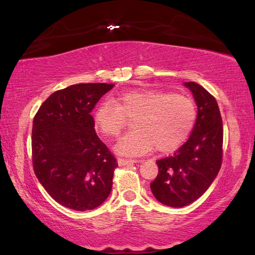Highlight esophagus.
<instances>
[{
	"instance_id": "34e87169",
	"label": "esophagus",
	"mask_w": 255,
	"mask_h": 255,
	"mask_svg": "<svg viewBox=\"0 0 255 255\" xmlns=\"http://www.w3.org/2000/svg\"><path fill=\"white\" fill-rule=\"evenodd\" d=\"M138 160L136 159H124V158H119L118 159V165L119 166H126V165H132L137 163Z\"/></svg>"
}]
</instances>
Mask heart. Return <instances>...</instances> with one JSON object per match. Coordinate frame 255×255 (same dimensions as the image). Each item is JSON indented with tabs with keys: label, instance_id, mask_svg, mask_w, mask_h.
Listing matches in <instances>:
<instances>
[{
	"label": "heart",
	"instance_id": "obj_1",
	"mask_svg": "<svg viewBox=\"0 0 255 255\" xmlns=\"http://www.w3.org/2000/svg\"><path fill=\"white\" fill-rule=\"evenodd\" d=\"M133 130L116 145L125 156H141L155 147L168 152L176 149L191 132L196 119L193 101L177 94L155 90L125 92L114 101L100 104L95 113V126L104 136L116 138L132 119Z\"/></svg>",
	"mask_w": 255,
	"mask_h": 255
}]
</instances>
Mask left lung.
<instances>
[{
    "label": "left lung",
    "instance_id": "obj_1",
    "mask_svg": "<svg viewBox=\"0 0 255 255\" xmlns=\"http://www.w3.org/2000/svg\"><path fill=\"white\" fill-rule=\"evenodd\" d=\"M197 106V117L187 141L172 156L157 160L158 175L150 184L161 204L184 207L198 200L220 172L223 125L214 97L196 82H185Z\"/></svg>",
    "mask_w": 255,
    "mask_h": 255
}]
</instances>
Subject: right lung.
Instances as JSON below:
<instances>
[{"label":"right lung","instance_id":"add662e5","mask_svg":"<svg viewBox=\"0 0 255 255\" xmlns=\"http://www.w3.org/2000/svg\"><path fill=\"white\" fill-rule=\"evenodd\" d=\"M114 86L79 83L55 91L33 119L35 176L55 202L70 210H94L112 192L118 164L97 136L90 113Z\"/></svg>","mask_w":255,"mask_h":255}]
</instances>
